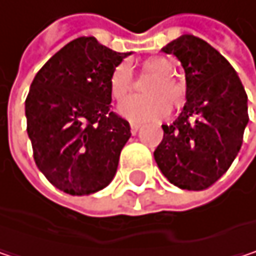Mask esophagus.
I'll return each mask as SVG.
<instances>
[{
	"label": "esophagus",
	"instance_id": "obj_1",
	"mask_svg": "<svg viewBox=\"0 0 256 256\" xmlns=\"http://www.w3.org/2000/svg\"><path fill=\"white\" fill-rule=\"evenodd\" d=\"M139 128H140V124H138V123H132V124H130V130H132V134H136Z\"/></svg>",
	"mask_w": 256,
	"mask_h": 256
}]
</instances>
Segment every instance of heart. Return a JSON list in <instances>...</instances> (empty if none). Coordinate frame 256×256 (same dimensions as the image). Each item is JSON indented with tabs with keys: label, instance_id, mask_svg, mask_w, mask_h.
Wrapping results in <instances>:
<instances>
[{
	"label": "heart",
	"instance_id": "heart-1",
	"mask_svg": "<svg viewBox=\"0 0 256 256\" xmlns=\"http://www.w3.org/2000/svg\"><path fill=\"white\" fill-rule=\"evenodd\" d=\"M144 72L156 80L148 82L145 92L150 96H134L126 100L133 92L134 81L128 64L118 65L110 80L111 94L117 102L126 100L120 111L132 122H157L168 117L170 105L180 108L185 104V87L179 82L175 74V65L166 58H152L144 64Z\"/></svg>",
	"mask_w": 256,
	"mask_h": 256
}]
</instances>
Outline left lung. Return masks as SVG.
<instances>
[{
  "instance_id": "obj_1",
  "label": "left lung",
  "mask_w": 256,
  "mask_h": 256,
  "mask_svg": "<svg viewBox=\"0 0 256 256\" xmlns=\"http://www.w3.org/2000/svg\"><path fill=\"white\" fill-rule=\"evenodd\" d=\"M163 52L184 66L186 104L174 124L162 126L154 158L170 184L202 191L228 170L242 148L248 96L228 60L206 41L182 35Z\"/></svg>"
}]
</instances>
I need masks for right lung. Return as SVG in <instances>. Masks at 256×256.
<instances>
[{
  "instance_id": "right-lung-1",
  "label": "right lung",
  "mask_w": 256,
  "mask_h": 256,
  "mask_svg": "<svg viewBox=\"0 0 256 256\" xmlns=\"http://www.w3.org/2000/svg\"><path fill=\"white\" fill-rule=\"evenodd\" d=\"M128 54L80 36L52 56L30 84L25 112L34 160L66 194L96 192L117 172L132 133L128 120L111 111L110 80Z\"/></svg>"
}]
</instances>
